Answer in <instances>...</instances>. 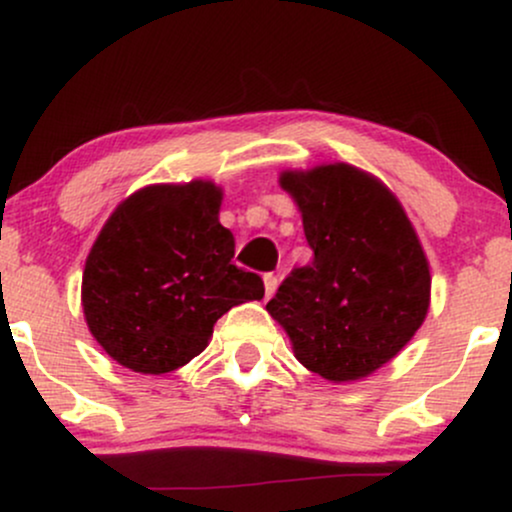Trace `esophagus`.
<instances>
[{"instance_id": "34e87169", "label": "esophagus", "mask_w": 512, "mask_h": 512, "mask_svg": "<svg viewBox=\"0 0 512 512\" xmlns=\"http://www.w3.org/2000/svg\"><path fill=\"white\" fill-rule=\"evenodd\" d=\"M276 284H279V276H276L274 272L264 274V293H267V298H269V296H274Z\"/></svg>"}]
</instances>
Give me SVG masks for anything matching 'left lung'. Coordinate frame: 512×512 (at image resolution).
Wrapping results in <instances>:
<instances>
[{
  "label": "left lung",
  "instance_id": "1",
  "mask_svg": "<svg viewBox=\"0 0 512 512\" xmlns=\"http://www.w3.org/2000/svg\"><path fill=\"white\" fill-rule=\"evenodd\" d=\"M313 260L293 267L267 303L296 358L322 378H366L424 322L431 274L390 190L354 166L284 173Z\"/></svg>",
  "mask_w": 512,
  "mask_h": 512
}]
</instances>
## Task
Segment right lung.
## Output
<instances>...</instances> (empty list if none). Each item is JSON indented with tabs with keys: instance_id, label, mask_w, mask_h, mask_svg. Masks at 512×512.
Returning a JSON list of instances; mask_svg holds the SVG:
<instances>
[{
	"instance_id": "obj_1",
	"label": "right lung",
	"mask_w": 512,
	"mask_h": 512,
	"mask_svg": "<svg viewBox=\"0 0 512 512\" xmlns=\"http://www.w3.org/2000/svg\"><path fill=\"white\" fill-rule=\"evenodd\" d=\"M211 182L154 185L110 216L86 260L81 301L96 342L120 366L161 375L207 346L214 322L260 301V274L233 264Z\"/></svg>"
}]
</instances>
